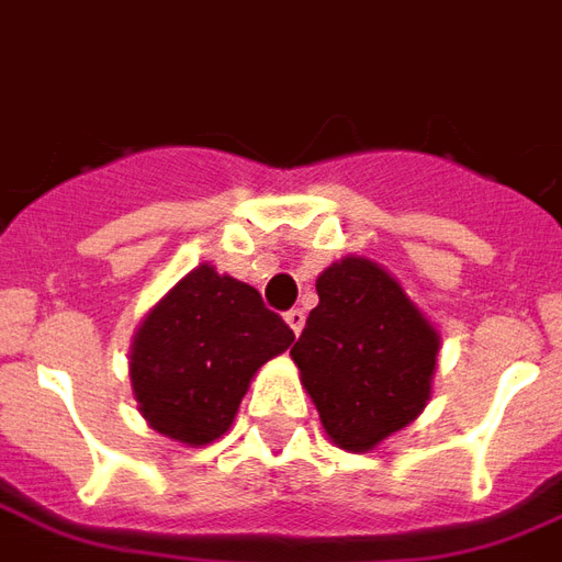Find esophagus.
I'll list each match as a JSON object with an SVG mask.
<instances>
[{"instance_id":"34e87169","label":"esophagus","mask_w":562,"mask_h":562,"mask_svg":"<svg viewBox=\"0 0 562 562\" xmlns=\"http://www.w3.org/2000/svg\"><path fill=\"white\" fill-rule=\"evenodd\" d=\"M286 326L293 328V335H302V328H305V311L302 307H293V311H286Z\"/></svg>"}]
</instances>
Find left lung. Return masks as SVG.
<instances>
[{"instance_id": "1", "label": "left lung", "mask_w": 562, "mask_h": 562, "mask_svg": "<svg viewBox=\"0 0 562 562\" xmlns=\"http://www.w3.org/2000/svg\"><path fill=\"white\" fill-rule=\"evenodd\" d=\"M316 296L290 356L326 436L340 450L367 453L426 408L441 335L367 257L346 255L323 269Z\"/></svg>"}]
</instances>
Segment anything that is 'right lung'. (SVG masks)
<instances>
[{
	"label": "right lung",
	"mask_w": 562,
	"mask_h": 562,
	"mask_svg": "<svg viewBox=\"0 0 562 562\" xmlns=\"http://www.w3.org/2000/svg\"><path fill=\"white\" fill-rule=\"evenodd\" d=\"M296 335L251 284L201 263L159 299L130 346V385L159 436L186 447L231 429L248 385Z\"/></svg>",
	"instance_id": "obj_1"
}]
</instances>
